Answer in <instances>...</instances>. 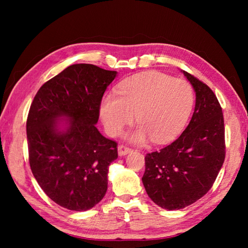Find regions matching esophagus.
<instances>
[{
	"label": "esophagus",
	"instance_id": "1",
	"mask_svg": "<svg viewBox=\"0 0 248 248\" xmlns=\"http://www.w3.org/2000/svg\"><path fill=\"white\" fill-rule=\"evenodd\" d=\"M117 149H118V155L120 156H124L125 155L130 154V152H132V149L129 148V147H127V146H124V145H119L117 147Z\"/></svg>",
	"mask_w": 248,
	"mask_h": 248
}]
</instances>
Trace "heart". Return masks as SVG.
I'll use <instances>...</instances> for the list:
<instances>
[{
    "mask_svg": "<svg viewBox=\"0 0 248 248\" xmlns=\"http://www.w3.org/2000/svg\"><path fill=\"white\" fill-rule=\"evenodd\" d=\"M194 105L191 85L157 71H147L121 82L115 94H105L100 118L110 136H118L135 120L140 125L127 134L132 143L148 140L165 144L175 140L186 124Z\"/></svg>",
    "mask_w": 248,
    "mask_h": 248,
    "instance_id": "1",
    "label": "heart"
}]
</instances>
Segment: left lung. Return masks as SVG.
<instances>
[{
  "label": "left lung",
  "instance_id": "left-lung-1",
  "mask_svg": "<svg viewBox=\"0 0 248 248\" xmlns=\"http://www.w3.org/2000/svg\"><path fill=\"white\" fill-rule=\"evenodd\" d=\"M181 72L196 94L192 119L173 143L147 154L141 178L152 202L166 210L183 209L207 194L225 160L224 117L218 100L209 86Z\"/></svg>",
  "mask_w": 248,
  "mask_h": 248
}]
</instances>
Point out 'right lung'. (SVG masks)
Returning <instances> with one entry per match:
<instances>
[{
  "label": "right lung",
  "mask_w": 248,
  "mask_h": 248,
  "mask_svg": "<svg viewBox=\"0 0 248 248\" xmlns=\"http://www.w3.org/2000/svg\"><path fill=\"white\" fill-rule=\"evenodd\" d=\"M117 71L75 64L37 92L26 121L31 172L44 192L72 211H86L104 197L117 144L96 125L104 92Z\"/></svg>",
  "instance_id": "right-lung-1"
}]
</instances>
